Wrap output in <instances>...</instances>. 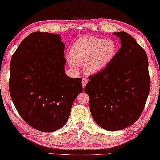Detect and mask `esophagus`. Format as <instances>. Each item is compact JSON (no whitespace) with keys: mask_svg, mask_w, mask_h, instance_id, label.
Segmentation results:
<instances>
[{"mask_svg":"<svg viewBox=\"0 0 160 160\" xmlns=\"http://www.w3.org/2000/svg\"><path fill=\"white\" fill-rule=\"evenodd\" d=\"M87 82H88V80L87 79V78H83V80H82V86H83V87H85L86 84H87Z\"/></svg>","mask_w":160,"mask_h":160,"instance_id":"34e87169","label":"esophagus"}]
</instances>
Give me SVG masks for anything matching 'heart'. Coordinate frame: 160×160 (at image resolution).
I'll list each match as a JSON object with an SVG mask.
<instances>
[{"label":"heart","instance_id":"1","mask_svg":"<svg viewBox=\"0 0 160 160\" xmlns=\"http://www.w3.org/2000/svg\"><path fill=\"white\" fill-rule=\"evenodd\" d=\"M118 50V44L113 38L82 36L73 43L69 63L73 68L84 63V72L88 74H95L108 67L116 57Z\"/></svg>","mask_w":160,"mask_h":160}]
</instances>
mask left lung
Returning <instances> with one entry per match:
<instances>
[{"mask_svg": "<svg viewBox=\"0 0 160 160\" xmlns=\"http://www.w3.org/2000/svg\"><path fill=\"white\" fill-rule=\"evenodd\" d=\"M121 48L104 70L90 76L85 87L93 119L102 128L117 131L136 122L145 106L150 77L143 48L126 32L114 33Z\"/></svg>", "mask_w": 160, "mask_h": 160, "instance_id": "left-lung-1", "label": "left lung"}]
</instances>
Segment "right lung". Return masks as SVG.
I'll use <instances>...</instances> for the list:
<instances>
[{
  "instance_id": "right-lung-1",
  "label": "right lung",
  "mask_w": 160,
  "mask_h": 160,
  "mask_svg": "<svg viewBox=\"0 0 160 160\" xmlns=\"http://www.w3.org/2000/svg\"><path fill=\"white\" fill-rule=\"evenodd\" d=\"M64 48L59 35L37 31L24 38L11 57V99L24 121L43 132L66 124L83 90L82 78L66 75Z\"/></svg>"
}]
</instances>
